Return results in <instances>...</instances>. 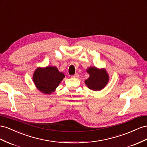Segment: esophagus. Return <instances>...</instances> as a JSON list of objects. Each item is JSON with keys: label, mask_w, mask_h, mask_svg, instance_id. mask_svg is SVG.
Here are the masks:
<instances>
[{"label": "esophagus", "mask_w": 147, "mask_h": 147, "mask_svg": "<svg viewBox=\"0 0 147 147\" xmlns=\"http://www.w3.org/2000/svg\"><path fill=\"white\" fill-rule=\"evenodd\" d=\"M79 77V75H78V74H75V75H72V78H78Z\"/></svg>", "instance_id": "esophagus-1"}]
</instances>
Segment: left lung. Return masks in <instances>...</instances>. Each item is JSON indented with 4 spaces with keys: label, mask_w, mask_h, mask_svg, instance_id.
<instances>
[{
    "label": "left lung",
    "mask_w": 147,
    "mask_h": 147,
    "mask_svg": "<svg viewBox=\"0 0 147 147\" xmlns=\"http://www.w3.org/2000/svg\"><path fill=\"white\" fill-rule=\"evenodd\" d=\"M90 77L85 81L88 88L93 91H100L107 85L109 81V75L105 69H98L96 67H90L86 70Z\"/></svg>",
    "instance_id": "1"
}]
</instances>
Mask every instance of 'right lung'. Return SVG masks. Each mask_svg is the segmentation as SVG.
<instances>
[{
	"instance_id": "add662e5",
	"label": "right lung",
	"mask_w": 147,
	"mask_h": 147,
	"mask_svg": "<svg viewBox=\"0 0 147 147\" xmlns=\"http://www.w3.org/2000/svg\"><path fill=\"white\" fill-rule=\"evenodd\" d=\"M65 77L56 67L47 66L45 68L38 67L33 74V80L38 90L44 94H51Z\"/></svg>"
}]
</instances>
